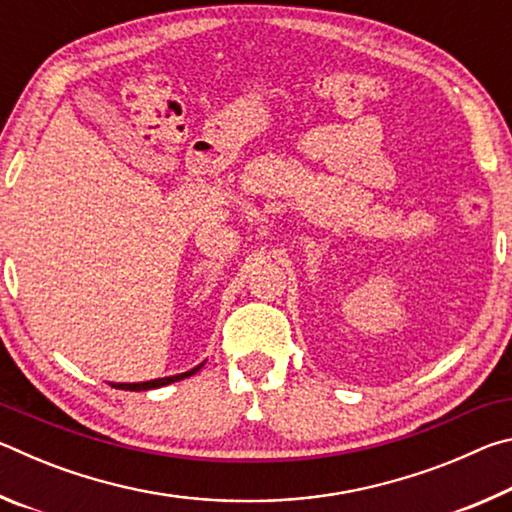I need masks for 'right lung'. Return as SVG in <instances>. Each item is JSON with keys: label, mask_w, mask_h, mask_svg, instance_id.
Segmentation results:
<instances>
[{"label": "right lung", "mask_w": 512, "mask_h": 512, "mask_svg": "<svg viewBox=\"0 0 512 512\" xmlns=\"http://www.w3.org/2000/svg\"><path fill=\"white\" fill-rule=\"evenodd\" d=\"M203 366V363H201ZM201 366H196L192 370L183 372V375H173V377H162V379H151V381H142V384H112L115 388H121V391H151V388H160V386H167V384H173V381H180L185 377H192L196 375L198 370H201Z\"/></svg>", "instance_id": "1"}]
</instances>
